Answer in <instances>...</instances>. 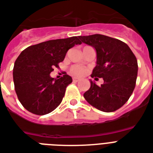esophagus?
<instances>
[{
  "mask_svg": "<svg viewBox=\"0 0 153 153\" xmlns=\"http://www.w3.org/2000/svg\"><path fill=\"white\" fill-rule=\"evenodd\" d=\"M79 80H80V79H79V78H76V77H73V82H78Z\"/></svg>",
  "mask_w": 153,
  "mask_h": 153,
  "instance_id": "34e87169",
  "label": "esophagus"
}]
</instances>
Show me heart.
Segmentation results:
<instances>
[{
	"instance_id": "heart-1",
	"label": "heart",
	"mask_w": 153,
	"mask_h": 153,
	"mask_svg": "<svg viewBox=\"0 0 153 153\" xmlns=\"http://www.w3.org/2000/svg\"><path fill=\"white\" fill-rule=\"evenodd\" d=\"M85 72L86 69L80 65H73L70 68V73L74 76H82L85 74Z\"/></svg>"
}]
</instances>
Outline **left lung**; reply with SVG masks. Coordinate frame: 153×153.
<instances>
[{
	"label": "left lung",
	"instance_id": "1",
	"mask_svg": "<svg viewBox=\"0 0 153 153\" xmlns=\"http://www.w3.org/2000/svg\"><path fill=\"white\" fill-rule=\"evenodd\" d=\"M79 38L81 43L93 46L97 51V65L91 76L104 80L100 86L90 80L91 86L84 93V97L103 112L119 109L129 99L136 86L137 58L127 44L118 39L100 34Z\"/></svg>",
	"mask_w": 153,
	"mask_h": 153
}]
</instances>
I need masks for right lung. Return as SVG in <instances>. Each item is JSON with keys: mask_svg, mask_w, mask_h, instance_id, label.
Here are the masks:
<instances>
[{"mask_svg": "<svg viewBox=\"0 0 153 153\" xmlns=\"http://www.w3.org/2000/svg\"><path fill=\"white\" fill-rule=\"evenodd\" d=\"M80 44L77 36H72L41 42L21 52L14 64L13 75L18 100L28 112L48 114L61 103L73 79L66 73L60 79H54L50 73L59 67L69 48Z\"/></svg>", "mask_w": 153, "mask_h": 153, "instance_id": "1", "label": "right lung"}]
</instances>
